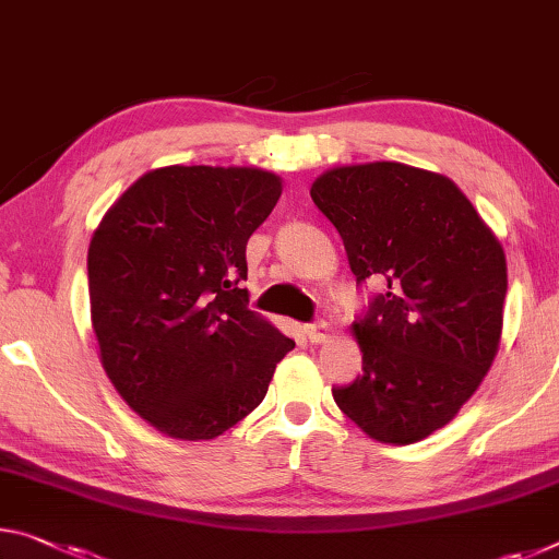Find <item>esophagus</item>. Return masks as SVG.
<instances>
[{
  "instance_id": "1",
  "label": "esophagus",
  "mask_w": 559,
  "mask_h": 559,
  "mask_svg": "<svg viewBox=\"0 0 559 559\" xmlns=\"http://www.w3.org/2000/svg\"><path fill=\"white\" fill-rule=\"evenodd\" d=\"M304 331H306L308 341H311V343H325V341L331 338V335H333V328H331V323H325V321L306 323Z\"/></svg>"
}]
</instances>
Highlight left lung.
Listing matches in <instances>:
<instances>
[{"label": "left lung", "instance_id": "8db88e82", "mask_svg": "<svg viewBox=\"0 0 559 559\" xmlns=\"http://www.w3.org/2000/svg\"><path fill=\"white\" fill-rule=\"evenodd\" d=\"M362 286L353 323L362 373L333 401L380 442L428 438L483 383L500 345L508 265L473 203L445 176L395 162L341 166L311 186Z\"/></svg>", "mask_w": 559, "mask_h": 559}]
</instances>
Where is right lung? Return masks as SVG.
<instances>
[{"mask_svg": "<svg viewBox=\"0 0 559 559\" xmlns=\"http://www.w3.org/2000/svg\"><path fill=\"white\" fill-rule=\"evenodd\" d=\"M281 199L261 168L166 166L123 191L88 246L106 376L166 436L211 440L269 391L294 348L248 308L246 243Z\"/></svg>", "mask_w": 559, "mask_h": 559, "instance_id": "add662e5", "label": "right lung"}]
</instances>
